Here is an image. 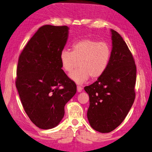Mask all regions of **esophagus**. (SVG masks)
<instances>
[{
    "label": "esophagus",
    "instance_id": "obj_1",
    "mask_svg": "<svg viewBox=\"0 0 152 152\" xmlns=\"http://www.w3.org/2000/svg\"><path fill=\"white\" fill-rule=\"evenodd\" d=\"M82 90H83V88L81 87V86H77V90H78V92H81L82 91Z\"/></svg>",
    "mask_w": 152,
    "mask_h": 152
}]
</instances>
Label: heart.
<instances>
[{
	"instance_id": "obj_1",
	"label": "heart",
	"mask_w": 152,
	"mask_h": 152,
	"mask_svg": "<svg viewBox=\"0 0 152 152\" xmlns=\"http://www.w3.org/2000/svg\"><path fill=\"white\" fill-rule=\"evenodd\" d=\"M111 57V47L107 41L94 39H82L73 43L71 52L62 50L60 53L61 66L65 72H72L70 78L78 84L87 81L91 76L95 80L105 72Z\"/></svg>"
}]
</instances>
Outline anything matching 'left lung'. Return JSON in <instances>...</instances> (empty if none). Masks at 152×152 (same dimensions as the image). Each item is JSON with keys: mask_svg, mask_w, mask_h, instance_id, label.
<instances>
[{"mask_svg": "<svg viewBox=\"0 0 152 152\" xmlns=\"http://www.w3.org/2000/svg\"><path fill=\"white\" fill-rule=\"evenodd\" d=\"M111 57L105 72L86 86L90 97L87 117L96 131L108 133L124 121L134 102L136 66L125 41L111 29Z\"/></svg>", "mask_w": 152, "mask_h": 152, "instance_id": "8db88e82", "label": "left lung"}]
</instances>
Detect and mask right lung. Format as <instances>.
Wrapping results in <instances>:
<instances>
[{
  "instance_id": "obj_1",
  "label": "right lung",
  "mask_w": 152,
  "mask_h": 152,
  "mask_svg": "<svg viewBox=\"0 0 152 152\" xmlns=\"http://www.w3.org/2000/svg\"><path fill=\"white\" fill-rule=\"evenodd\" d=\"M66 26L45 25L20 53L16 86L28 117L41 129L57 126L76 86L62 69L60 53L66 45Z\"/></svg>"
}]
</instances>
